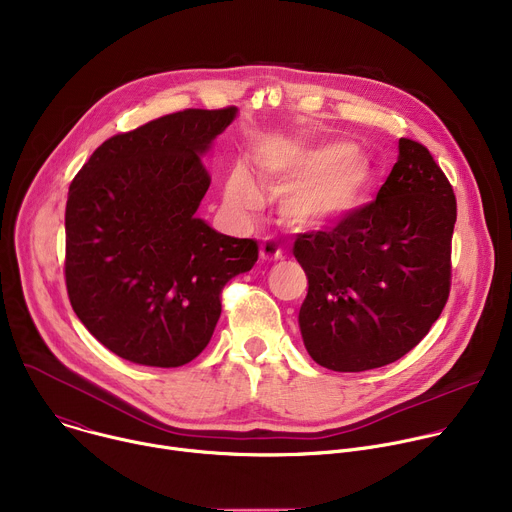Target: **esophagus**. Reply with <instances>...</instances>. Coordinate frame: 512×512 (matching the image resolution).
I'll use <instances>...</instances> for the list:
<instances>
[{
  "label": "esophagus",
  "instance_id": "34e87169",
  "mask_svg": "<svg viewBox=\"0 0 512 512\" xmlns=\"http://www.w3.org/2000/svg\"><path fill=\"white\" fill-rule=\"evenodd\" d=\"M259 255L263 261H277V259H281L283 251H281V245L273 237H265L259 247Z\"/></svg>",
  "mask_w": 512,
  "mask_h": 512
}]
</instances>
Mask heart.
I'll list each match as a JSON object with an SVG mask.
<instances>
[{"label": "heart", "mask_w": 512, "mask_h": 512, "mask_svg": "<svg viewBox=\"0 0 512 512\" xmlns=\"http://www.w3.org/2000/svg\"><path fill=\"white\" fill-rule=\"evenodd\" d=\"M261 180L271 190H283L281 212L296 227H322L358 204L371 180L367 160L348 143H332L310 152L259 154ZM227 200L245 212L257 200V188L245 170L229 178Z\"/></svg>", "instance_id": "obj_1"}]
</instances>
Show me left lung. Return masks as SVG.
I'll use <instances>...</instances> for the list:
<instances>
[{
  "label": "left lung",
  "instance_id": "1",
  "mask_svg": "<svg viewBox=\"0 0 512 512\" xmlns=\"http://www.w3.org/2000/svg\"><path fill=\"white\" fill-rule=\"evenodd\" d=\"M456 210L429 150L401 137L373 202L296 235L294 257L308 275L300 330L320 367L379 369L423 340L450 298Z\"/></svg>",
  "mask_w": 512,
  "mask_h": 512
}]
</instances>
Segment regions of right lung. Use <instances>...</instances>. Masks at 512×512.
<instances>
[{
  "label": "right lung",
  "instance_id": "1",
  "mask_svg": "<svg viewBox=\"0 0 512 512\" xmlns=\"http://www.w3.org/2000/svg\"><path fill=\"white\" fill-rule=\"evenodd\" d=\"M237 107L184 109L103 141L70 182L64 279L72 310L117 356L182 367L210 342L223 287L249 271L253 239L216 233L196 210L202 154Z\"/></svg>",
  "mask_w": 512,
  "mask_h": 512
}]
</instances>
